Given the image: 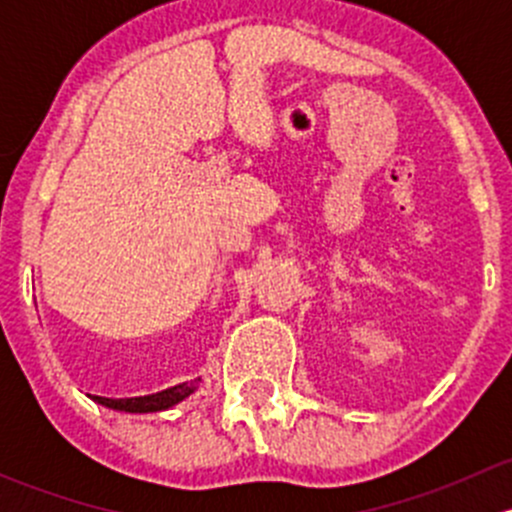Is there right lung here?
Returning <instances> with one entry per match:
<instances>
[{
	"instance_id": "right-lung-1",
	"label": "right lung",
	"mask_w": 512,
	"mask_h": 512,
	"mask_svg": "<svg viewBox=\"0 0 512 512\" xmlns=\"http://www.w3.org/2000/svg\"><path fill=\"white\" fill-rule=\"evenodd\" d=\"M198 381H190V384H178L173 389H165L160 394H151V396H138V399H103V396H94L98 404L108 406V409H118V411H131V414H151V411H163L175 406L178 401H183L185 396L193 394L198 389Z\"/></svg>"
}]
</instances>
